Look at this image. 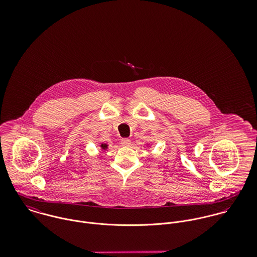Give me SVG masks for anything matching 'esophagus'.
Instances as JSON below:
<instances>
[{
	"label": "esophagus",
	"instance_id": "obj_1",
	"mask_svg": "<svg viewBox=\"0 0 257 257\" xmlns=\"http://www.w3.org/2000/svg\"><path fill=\"white\" fill-rule=\"evenodd\" d=\"M131 141L128 140V139H122L121 141H120V145L122 146V147H130L131 146Z\"/></svg>",
	"mask_w": 257,
	"mask_h": 257
}]
</instances>
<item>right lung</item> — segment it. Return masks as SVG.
I'll return each instance as SVG.
<instances>
[{
	"instance_id": "add662e5",
	"label": "right lung",
	"mask_w": 257,
	"mask_h": 257,
	"mask_svg": "<svg viewBox=\"0 0 257 257\" xmlns=\"http://www.w3.org/2000/svg\"><path fill=\"white\" fill-rule=\"evenodd\" d=\"M100 147H101V148H102L103 150H106V149L108 148V145H107V144H101Z\"/></svg>"
}]
</instances>
